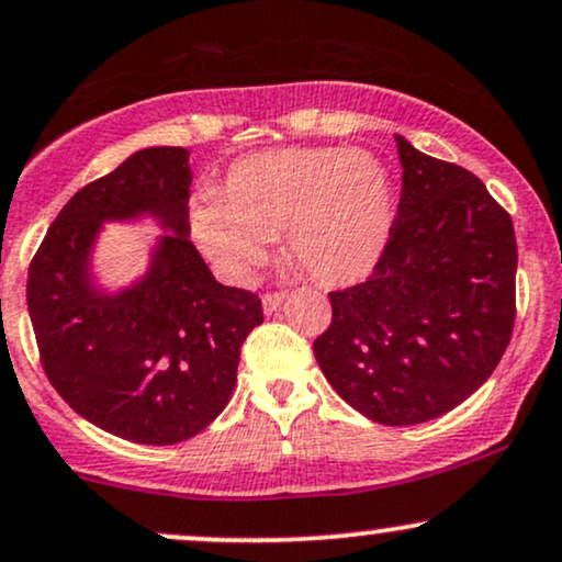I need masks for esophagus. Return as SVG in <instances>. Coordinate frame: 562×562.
I'll return each instance as SVG.
<instances>
[{
	"label": "esophagus",
	"instance_id": "esophagus-1",
	"mask_svg": "<svg viewBox=\"0 0 562 562\" xmlns=\"http://www.w3.org/2000/svg\"><path fill=\"white\" fill-rule=\"evenodd\" d=\"M285 299H288V293H267L261 299V306H263V314H274L277 308L282 306V303H285Z\"/></svg>",
	"mask_w": 562,
	"mask_h": 562
}]
</instances>
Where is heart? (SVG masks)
<instances>
[{
  "mask_svg": "<svg viewBox=\"0 0 562 562\" xmlns=\"http://www.w3.org/2000/svg\"><path fill=\"white\" fill-rule=\"evenodd\" d=\"M193 238L229 280H248L285 229L288 254L319 285H353L392 229L390 175L361 148L285 146L229 165L191 206Z\"/></svg>",
  "mask_w": 562,
  "mask_h": 562,
  "instance_id": "b5f03b06",
  "label": "heart"
}]
</instances>
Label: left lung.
I'll list each match as a JSON object with an SVG mask.
<instances>
[{
	"instance_id": "left-lung-1",
	"label": "left lung",
	"mask_w": 562,
	"mask_h": 562,
	"mask_svg": "<svg viewBox=\"0 0 562 562\" xmlns=\"http://www.w3.org/2000/svg\"><path fill=\"white\" fill-rule=\"evenodd\" d=\"M403 191L361 285L329 293L314 356L337 395L387 427L448 414L503 358L516 322L513 220L463 167L395 135Z\"/></svg>"
}]
</instances>
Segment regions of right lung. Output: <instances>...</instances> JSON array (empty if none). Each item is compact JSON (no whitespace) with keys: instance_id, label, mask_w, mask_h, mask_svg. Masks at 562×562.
I'll list each match as a JSON object with an SVG mask.
<instances>
[{"instance_id":"1","label":"right lung","mask_w":562,"mask_h":562,"mask_svg":"<svg viewBox=\"0 0 562 562\" xmlns=\"http://www.w3.org/2000/svg\"><path fill=\"white\" fill-rule=\"evenodd\" d=\"M191 154L140 148L67 201L29 269V314L52 387L114 437L175 445L206 429L238 382L259 295L220 285L191 243ZM148 215L166 235L144 278L101 289L90 272L104 221Z\"/></svg>"}]
</instances>
